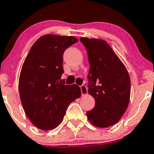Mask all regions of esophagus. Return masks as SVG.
I'll return each instance as SVG.
<instances>
[{
  "mask_svg": "<svg viewBox=\"0 0 154 154\" xmlns=\"http://www.w3.org/2000/svg\"><path fill=\"white\" fill-rule=\"evenodd\" d=\"M81 88V92H82V96H85V95L88 94V88H87L86 85H83L80 87Z\"/></svg>",
  "mask_w": 154,
  "mask_h": 154,
  "instance_id": "esophagus-1",
  "label": "esophagus"
}]
</instances>
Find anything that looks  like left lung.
<instances>
[{
  "instance_id": "left-lung-1",
  "label": "left lung",
  "mask_w": 154,
  "mask_h": 154,
  "mask_svg": "<svg viewBox=\"0 0 154 154\" xmlns=\"http://www.w3.org/2000/svg\"><path fill=\"white\" fill-rule=\"evenodd\" d=\"M80 42L86 48L90 66L88 93L96 101L87 116L94 126L108 128L121 119L129 104V74L105 41L81 38Z\"/></svg>"
}]
</instances>
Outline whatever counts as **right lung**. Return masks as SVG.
I'll return each mask as SVG.
<instances>
[{
    "label": "right lung",
    "instance_id": "1",
    "mask_svg": "<svg viewBox=\"0 0 154 154\" xmlns=\"http://www.w3.org/2000/svg\"><path fill=\"white\" fill-rule=\"evenodd\" d=\"M78 42L72 36L45 35L30 49L19 78V93L26 115L39 129L58 126L69 104L81 96L76 85H66L63 54Z\"/></svg>",
    "mask_w": 154,
    "mask_h": 154
}]
</instances>
